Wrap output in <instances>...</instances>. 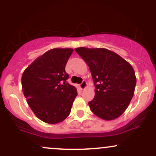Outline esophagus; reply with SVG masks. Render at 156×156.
Here are the masks:
<instances>
[{
    "instance_id": "obj_1",
    "label": "esophagus",
    "mask_w": 156,
    "mask_h": 156,
    "mask_svg": "<svg viewBox=\"0 0 156 156\" xmlns=\"http://www.w3.org/2000/svg\"><path fill=\"white\" fill-rule=\"evenodd\" d=\"M87 83L86 81H84V80L79 85V87H80V89H86V88H87Z\"/></svg>"
}]
</instances>
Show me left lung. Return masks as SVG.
I'll return each mask as SVG.
<instances>
[{"mask_svg": "<svg viewBox=\"0 0 156 156\" xmlns=\"http://www.w3.org/2000/svg\"><path fill=\"white\" fill-rule=\"evenodd\" d=\"M89 66L94 80V98L89 103L97 117L113 120L121 116L134 94L136 78L133 67L105 48H76Z\"/></svg>", "mask_w": 156, "mask_h": 156, "instance_id": "8db88e82", "label": "left lung"}]
</instances>
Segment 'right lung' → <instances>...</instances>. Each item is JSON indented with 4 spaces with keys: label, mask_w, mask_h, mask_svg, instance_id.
Listing matches in <instances>:
<instances>
[{
    "label": "right lung",
    "mask_w": 156,
    "mask_h": 156,
    "mask_svg": "<svg viewBox=\"0 0 156 156\" xmlns=\"http://www.w3.org/2000/svg\"><path fill=\"white\" fill-rule=\"evenodd\" d=\"M73 50L53 48L38 57L22 76L23 94L32 112L48 124L61 122L69 116L76 88L67 82L65 66Z\"/></svg>",
    "instance_id": "1"
}]
</instances>
